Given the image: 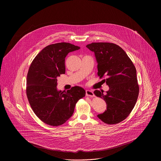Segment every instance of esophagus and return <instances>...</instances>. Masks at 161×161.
<instances>
[{
	"instance_id": "1",
	"label": "esophagus",
	"mask_w": 161,
	"mask_h": 161,
	"mask_svg": "<svg viewBox=\"0 0 161 161\" xmlns=\"http://www.w3.org/2000/svg\"><path fill=\"white\" fill-rule=\"evenodd\" d=\"M86 94V96H87V97H94L93 92H92V91H91V90H87Z\"/></svg>"
}]
</instances>
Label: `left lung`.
<instances>
[{
	"mask_svg": "<svg viewBox=\"0 0 161 161\" xmlns=\"http://www.w3.org/2000/svg\"><path fill=\"white\" fill-rule=\"evenodd\" d=\"M86 47L94 52L100 78L107 76L109 90L105 94L96 90L94 94L107 103L104 113L98 118L108 125L117 124L130 114L137 99L139 87L136 70L125 51L110 43H92Z\"/></svg>",
	"mask_w": 161,
	"mask_h": 161,
	"instance_id": "8db88e82",
	"label": "left lung"
}]
</instances>
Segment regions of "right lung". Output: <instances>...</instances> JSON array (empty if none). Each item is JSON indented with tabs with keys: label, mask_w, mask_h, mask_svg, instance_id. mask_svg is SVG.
I'll return each mask as SVG.
<instances>
[{
	"label": "right lung",
	"mask_w": 161,
	"mask_h": 161,
	"mask_svg": "<svg viewBox=\"0 0 161 161\" xmlns=\"http://www.w3.org/2000/svg\"><path fill=\"white\" fill-rule=\"evenodd\" d=\"M80 49L69 43L52 44L43 48L33 60L26 77V95L29 103L43 122L60 126L71 117L77 101L85 97L79 86L67 91H58L57 77L65 73V58Z\"/></svg>",
	"instance_id": "right-lung-1"
}]
</instances>
